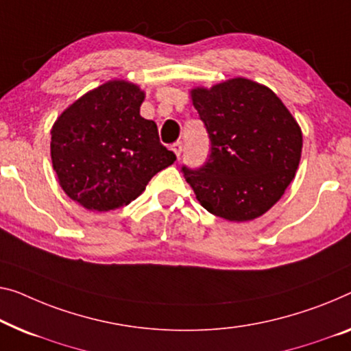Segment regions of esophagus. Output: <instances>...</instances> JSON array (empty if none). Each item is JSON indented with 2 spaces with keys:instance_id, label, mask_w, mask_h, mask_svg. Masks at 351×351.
Here are the masks:
<instances>
[{
  "instance_id": "34e87169",
  "label": "esophagus",
  "mask_w": 351,
  "mask_h": 351,
  "mask_svg": "<svg viewBox=\"0 0 351 351\" xmlns=\"http://www.w3.org/2000/svg\"><path fill=\"white\" fill-rule=\"evenodd\" d=\"M171 149H173V153L176 154V158H180L181 153H182V143L181 142H176L173 146H171Z\"/></svg>"
}]
</instances>
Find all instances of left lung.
I'll list each match as a JSON object with an SVG mask.
<instances>
[{
  "label": "left lung",
  "instance_id": "1",
  "mask_svg": "<svg viewBox=\"0 0 351 351\" xmlns=\"http://www.w3.org/2000/svg\"><path fill=\"white\" fill-rule=\"evenodd\" d=\"M191 99L211 140L202 169L182 167L197 200L230 222L263 216L295 178L300 124L273 90L244 77L192 88Z\"/></svg>",
  "mask_w": 351,
  "mask_h": 351
}]
</instances>
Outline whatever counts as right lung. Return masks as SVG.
<instances>
[{"instance_id":"obj_1","label":"right lung","mask_w":351,"mask_h":351,"mask_svg":"<svg viewBox=\"0 0 351 351\" xmlns=\"http://www.w3.org/2000/svg\"><path fill=\"white\" fill-rule=\"evenodd\" d=\"M145 91L110 80L83 94L51 125V165L61 189L90 211L129 205L176 156L140 117Z\"/></svg>"}]
</instances>
